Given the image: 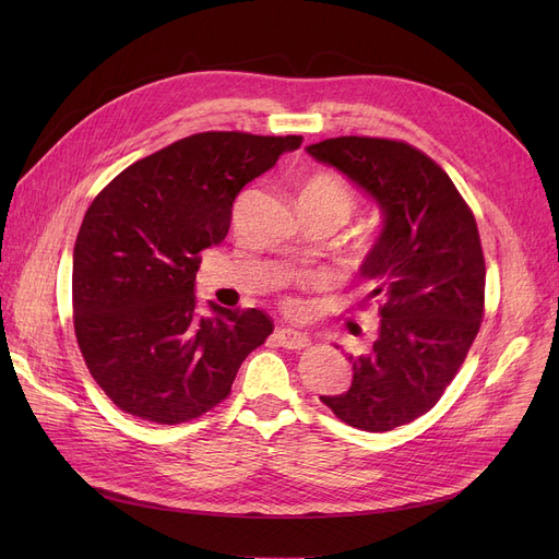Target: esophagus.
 <instances>
[{"instance_id":"obj_1","label":"esophagus","mask_w":559,"mask_h":559,"mask_svg":"<svg viewBox=\"0 0 559 559\" xmlns=\"http://www.w3.org/2000/svg\"><path fill=\"white\" fill-rule=\"evenodd\" d=\"M274 337H276V342L281 344V346H285V348H306L308 344H310V337L306 335V333H299V331H295V329H278L276 333H274Z\"/></svg>"}]
</instances>
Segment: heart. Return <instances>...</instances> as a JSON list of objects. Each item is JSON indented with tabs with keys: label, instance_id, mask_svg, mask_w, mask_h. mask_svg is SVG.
Returning a JSON list of instances; mask_svg holds the SVG:
<instances>
[{
	"label": "heart",
	"instance_id": "1",
	"mask_svg": "<svg viewBox=\"0 0 559 559\" xmlns=\"http://www.w3.org/2000/svg\"><path fill=\"white\" fill-rule=\"evenodd\" d=\"M299 203H310L317 209L331 211L340 215L342 219L348 217L350 209H354V194L333 174H314L304 183Z\"/></svg>",
	"mask_w": 559,
	"mask_h": 559
}]
</instances>
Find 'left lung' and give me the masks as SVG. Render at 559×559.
I'll return each instance as SVG.
<instances>
[{
    "mask_svg": "<svg viewBox=\"0 0 559 559\" xmlns=\"http://www.w3.org/2000/svg\"><path fill=\"white\" fill-rule=\"evenodd\" d=\"M365 190L383 230L360 264L380 326L342 394L319 396L337 419L385 432L442 399L472 348L485 308V258L474 213L449 174L399 140L344 135L306 146Z\"/></svg>",
    "mask_w": 559,
    "mask_h": 559,
    "instance_id": "left-lung-1",
    "label": "left lung"
}]
</instances>
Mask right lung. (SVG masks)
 Instances as JSON below:
<instances>
[{
    "instance_id": "obj_1",
    "label": "right lung",
    "mask_w": 559,
    "mask_h": 559,
    "mask_svg": "<svg viewBox=\"0 0 559 559\" xmlns=\"http://www.w3.org/2000/svg\"><path fill=\"white\" fill-rule=\"evenodd\" d=\"M301 135L205 131L146 156L95 197L72 262L74 333L97 385L124 413L183 424L222 403L274 331L258 308L197 310L199 253L219 245L240 190Z\"/></svg>"
}]
</instances>
